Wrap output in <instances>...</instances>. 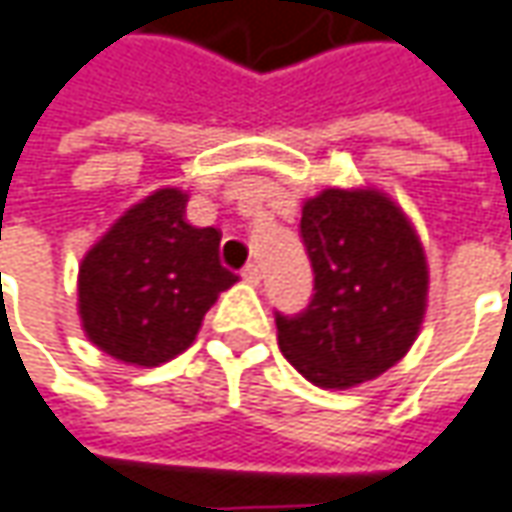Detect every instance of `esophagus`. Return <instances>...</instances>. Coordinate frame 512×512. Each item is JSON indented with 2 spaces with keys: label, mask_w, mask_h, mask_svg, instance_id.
<instances>
[{
  "label": "esophagus",
  "mask_w": 512,
  "mask_h": 512,
  "mask_svg": "<svg viewBox=\"0 0 512 512\" xmlns=\"http://www.w3.org/2000/svg\"><path fill=\"white\" fill-rule=\"evenodd\" d=\"M243 280H246V283H252V286H257V283L263 280V275H260V266H257V263H249V266L243 269Z\"/></svg>",
  "instance_id": "1"
}]
</instances>
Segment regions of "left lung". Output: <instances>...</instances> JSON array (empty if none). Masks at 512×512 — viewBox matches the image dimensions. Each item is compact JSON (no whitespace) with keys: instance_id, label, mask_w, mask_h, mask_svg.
Returning a JSON list of instances; mask_svg holds the SVG:
<instances>
[{"instance_id":"left-lung-1","label":"left lung","mask_w":512,"mask_h":512,"mask_svg":"<svg viewBox=\"0 0 512 512\" xmlns=\"http://www.w3.org/2000/svg\"><path fill=\"white\" fill-rule=\"evenodd\" d=\"M300 237L315 295L298 315L275 312L280 352L323 389L378 378L427 309V257L407 214L375 189H326L303 203Z\"/></svg>"}]
</instances>
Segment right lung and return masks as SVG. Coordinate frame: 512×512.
I'll list each match as a JSON object with an SVG mask.
<instances>
[{"instance_id": "1", "label": "right lung", "mask_w": 512, "mask_h": 512, "mask_svg": "<svg viewBox=\"0 0 512 512\" xmlns=\"http://www.w3.org/2000/svg\"><path fill=\"white\" fill-rule=\"evenodd\" d=\"M189 194L160 189L102 234L79 266V318L91 344L137 367L189 349L203 315L237 275L220 232L186 220Z\"/></svg>"}]
</instances>
